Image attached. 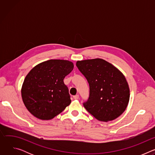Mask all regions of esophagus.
I'll use <instances>...</instances> for the list:
<instances>
[{
  "mask_svg": "<svg viewBox=\"0 0 155 155\" xmlns=\"http://www.w3.org/2000/svg\"><path fill=\"white\" fill-rule=\"evenodd\" d=\"M74 99H75V100L78 99H79V95H78V94H77V95L74 96Z\"/></svg>",
  "mask_w": 155,
  "mask_h": 155,
  "instance_id": "obj_1",
  "label": "esophagus"
}]
</instances>
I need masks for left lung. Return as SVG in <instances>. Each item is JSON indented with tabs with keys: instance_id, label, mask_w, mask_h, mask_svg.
Masks as SVG:
<instances>
[{
	"instance_id": "obj_1",
	"label": "left lung",
	"mask_w": 155,
	"mask_h": 155,
	"mask_svg": "<svg viewBox=\"0 0 155 155\" xmlns=\"http://www.w3.org/2000/svg\"><path fill=\"white\" fill-rule=\"evenodd\" d=\"M77 67L90 85L84 108L97 120L107 122L120 117L129 101L128 83L124 75L102 59L78 61Z\"/></svg>"
}]
</instances>
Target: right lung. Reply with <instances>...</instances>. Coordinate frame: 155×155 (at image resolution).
<instances>
[{
	"label": "right lung",
	"instance_id": "add662e5",
	"mask_svg": "<svg viewBox=\"0 0 155 155\" xmlns=\"http://www.w3.org/2000/svg\"><path fill=\"white\" fill-rule=\"evenodd\" d=\"M74 69L68 60L50 59L38 64L26 75L21 88L23 101L36 118L49 120L61 114L71 102L65 76Z\"/></svg>",
	"mask_w": 155,
	"mask_h": 155
}]
</instances>
